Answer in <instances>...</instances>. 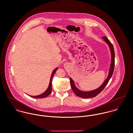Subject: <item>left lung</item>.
I'll return each instance as SVG.
<instances>
[{
	"mask_svg": "<svg viewBox=\"0 0 133 133\" xmlns=\"http://www.w3.org/2000/svg\"><path fill=\"white\" fill-rule=\"evenodd\" d=\"M102 38L105 41V42L108 43L109 45L111 52V56H112V61H111V64L110 66V71H109V74L108 77L106 78L105 80V82L104 83L102 84L96 90H93V91H83L79 90L78 89H77L76 87L75 86L74 82L73 80L70 78V85L71 87V89L72 90L74 93L77 95V96L80 97V98H90L95 97L97 96L102 91H103L107 84L108 83L109 80L111 78L112 74L114 72V67H115V51L114 49L113 45L112 44V43L110 42V41L108 39V38L105 37L104 36L102 37Z\"/></svg>",
	"mask_w": 133,
	"mask_h": 133,
	"instance_id": "obj_1",
	"label": "left lung"
}]
</instances>
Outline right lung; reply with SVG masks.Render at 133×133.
<instances>
[{"label":"right lung","instance_id":"add662e5","mask_svg":"<svg viewBox=\"0 0 133 133\" xmlns=\"http://www.w3.org/2000/svg\"><path fill=\"white\" fill-rule=\"evenodd\" d=\"M58 68H56V69L54 70V71H52V74H51V77H50V82H49V84L48 89L46 90V91H45L44 92H43L42 94L39 95V96H31L30 97H32V98H44L46 97L47 96H48L49 95V94H50L51 92V88H52V87H51V81H52V77L54 75H55L56 71V70Z\"/></svg>","mask_w":133,"mask_h":133}]
</instances>
